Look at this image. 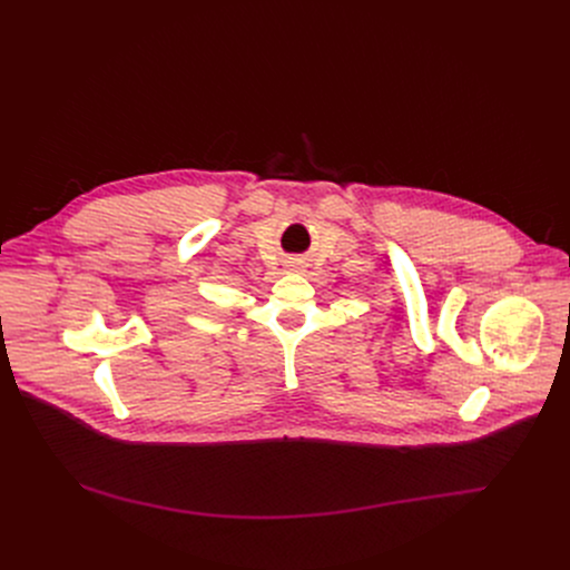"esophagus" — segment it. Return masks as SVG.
Listing matches in <instances>:
<instances>
[{
  "label": "esophagus",
  "instance_id": "esophagus-1",
  "mask_svg": "<svg viewBox=\"0 0 570 570\" xmlns=\"http://www.w3.org/2000/svg\"><path fill=\"white\" fill-rule=\"evenodd\" d=\"M286 268L293 271V273H302L304 271V262L302 259H291V262H286Z\"/></svg>",
  "mask_w": 570,
  "mask_h": 570
}]
</instances>
